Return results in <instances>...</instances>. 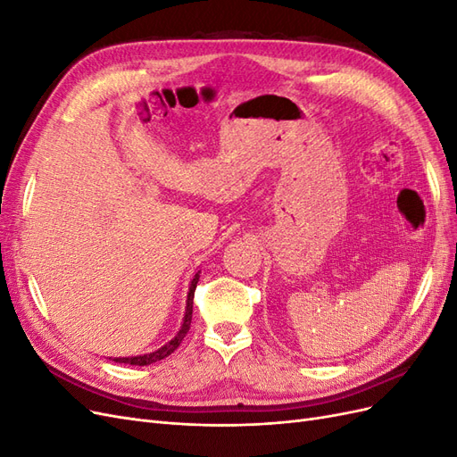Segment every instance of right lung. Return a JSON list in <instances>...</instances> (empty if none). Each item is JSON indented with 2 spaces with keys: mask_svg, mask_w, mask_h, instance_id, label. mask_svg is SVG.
<instances>
[{
  "mask_svg": "<svg viewBox=\"0 0 457 457\" xmlns=\"http://www.w3.org/2000/svg\"><path fill=\"white\" fill-rule=\"evenodd\" d=\"M200 280V270L195 274V278H192L190 282V287H188V295H187V307H185V316H183V324H181V329L177 331V336L163 345V347H160L158 351L154 353H146V354H139V356H121V358H112L114 362H120V364H131V366H148V364H154L158 361H163L165 356H170L179 345H181V341L185 339L187 331L190 328V320H192V299H195V289H196V284Z\"/></svg>",
  "mask_w": 457,
  "mask_h": 457,
  "instance_id": "obj_1",
  "label": "right lung"
}]
</instances>
